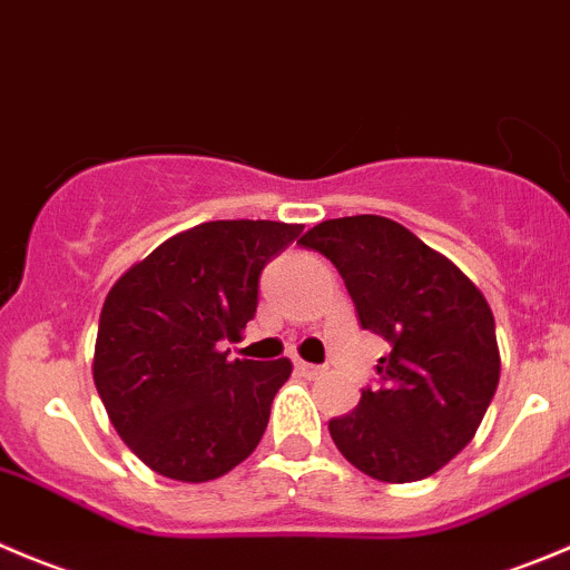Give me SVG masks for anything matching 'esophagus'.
<instances>
[{"instance_id": "1", "label": "esophagus", "mask_w": 570, "mask_h": 570, "mask_svg": "<svg viewBox=\"0 0 570 570\" xmlns=\"http://www.w3.org/2000/svg\"><path fill=\"white\" fill-rule=\"evenodd\" d=\"M297 373H303L306 379H317V375L325 373V367H320V364H308V362H295Z\"/></svg>"}]
</instances>
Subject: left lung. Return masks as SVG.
I'll use <instances>...</instances> for the list:
<instances>
[{
	"instance_id": "left-lung-1",
	"label": "left lung",
	"mask_w": 570,
	"mask_h": 570,
	"mask_svg": "<svg viewBox=\"0 0 570 570\" xmlns=\"http://www.w3.org/2000/svg\"><path fill=\"white\" fill-rule=\"evenodd\" d=\"M331 258L362 328L390 342L379 386L328 423L340 454L379 482L438 473L473 440L501 375L482 289L395 219H325L301 239Z\"/></svg>"
}]
</instances>
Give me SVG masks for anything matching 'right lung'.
<instances>
[{"mask_svg": "<svg viewBox=\"0 0 570 570\" xmlns=\"http://www.w3.org/2000/svg\"><path fill=\"white\" fill-rule=\"evenodd\" d=\"M303 225L217 219L158 245L102 303L94 384L116 434L150 471L212 482L256 451L289 358H228L258 306L264 264Z\"/></svg>", "mask_w": 570, "mask_h": 570, "instance_id": "right-lung-1", "label": "right lung"}]
</instances>
